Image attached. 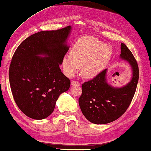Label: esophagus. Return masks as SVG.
Listing matches in <instances>:
<instances>
[{
	"label": "esophagus",
	"mask_w": 151,
	"mask_h": 151,
	"mask_svg": "<svg viewBox=\"0 0 151 151\" xmlns=\"http://www.w3.org/2000/svg\"><path fill=\"white\" fill-rule=\"evenodd\" d=\"M71 85H72V86H80V83H78V82H77V81H71Z\"/></svg>",
	"instance_id": "34e87169"
}]
</instances>
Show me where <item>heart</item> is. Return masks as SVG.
<instances>
[{
  "label": "heart",
  "mask_w": 151,
  "mask_h": 151,
  "mask_svg": "<svg viewBox=\"0 0 151 151\" xmlns=\"http://www.w3.org/2000/svg\"><path fill=\"white\" fill-rule=\"evenodd\" d=\"M70 53L63 59L65 75L72 77L83 66V75L86 78H92L108 63L112 55V49L96 38L84 36L76 41Z\"/></svg>",
  "instance_id": "obj_1"
}]
</instances>
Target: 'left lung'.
Here are the masks:
<instances>
[{
    "label": "left lung",
    "mask_w": 151,
    "mask_h": 151,
    "mask_svg": "<svg viewBox=\"0 0 151 151\" xmlns=\"http://www.w3.org/2000/svg\"><path fill=\"white\" fill-rule=\"evenodd\" d=\"M120 58L127 61L132 68V78L125 86L115 88L107 83V69L82 84L79 106L84 117L94 124L115 121L127 110L135 94L139 81L137 63L131 51L121 43Z\"/></svg>",
    "instance_id": "left-lung-1"
}]
</instances>
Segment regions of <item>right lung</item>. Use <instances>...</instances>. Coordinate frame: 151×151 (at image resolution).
Masks as SVG:
<instances>
[{
  "label": "right lung",
  "instance_id": "add662e5",
  "mask_svg": "<svg viewBox=\"0 0 151 151\" xmlns=\"http://www.w3.org/2000/svg\"><path fill=\"white\" fill-rule=\"evenodd\" d=\"M70 30L68 26L35 33L14 53L9 68L11 90L19 109L30 118L50 116L59 95L69 89L70 80L59 65L69 49L66 42Z\"/></svg>",
  "mask_w": 151,
  "mask_h": 151
}]
</instances>
